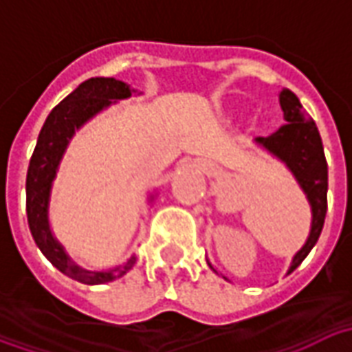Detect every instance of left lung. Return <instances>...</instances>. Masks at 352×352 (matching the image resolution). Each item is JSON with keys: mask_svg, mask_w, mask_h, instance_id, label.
<instances>
[{"mask_svg": "<svg viewBox=\"0 0 352 352\" xmlns=\"http://www.w3.org/2000/svg\"><path fill=\"white\" fill-rule=\"evenodd\" d=\"M279 103L287 124L280 126L279 130L272 133L270 138H256L254 141H256V145L265 148L275 158L287 164V168L292 171L298 184L305 192L311 206L313 217H311L309 236H307L305 245L292 258V264L288 267V273H292L315 247L318 236L322 232V226H324L326 209H328V201H326L328 164H326L324 148H322L317 124L313 122V118L305 113L298 96L285 88L279 94ZM209 267L213 270L211 264Z\"/></svg>", "mask_w": 352, "mask_h": 352, "instance_id": "8db88e82", "label": "left lung"}]
</instances>
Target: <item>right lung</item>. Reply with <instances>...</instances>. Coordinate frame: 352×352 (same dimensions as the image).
I'll return each instance as SVG.
<instances>
[{
	"mask_svg": "<svg viewBox=\"0 0 352 352\" xmlns=\"http://www.w3.org/2000/svg\"><path fill=\"white\" fill-rule=\"evenodd\" d=\"M133 92H135L133 88L113 77H92L80 82L47 116L28 168L26 213L35 245L41 249L43 254L54 267L85 285H103L122 277L135 264V256L126 260L122 265L111 267L107 272H90L75 264L64 247L58 243L56 237L52 236L49 224L50 190L56 179L58 166L64 158L65 148L75 135V131L100 111L107 109L111 103L126 100Z\"/></svg>",
	"mask_w": 352,
	"mask_h": 352,
	"instance_id": "right-lung-1",
	"label": "right lung"
}]
</instances>
